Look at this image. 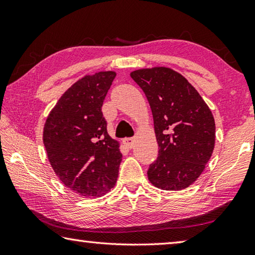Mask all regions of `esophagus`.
<instances>
[{
    "instance_id": "34e87169",
    "label": "esophagus",
    "mask_w": 255,
    "mask_h": 255,
    "mask_svg": "<svg viewBox=\"0 0 255 255\" xmlns=\"http://www.w3.org/2000/svg\"><path fill=\"white\" fill-rule=\"evenodd\" d=\"M124 144L126 145L128 148H132L133 144H135V139H133V138H125Z\"/></svg>"
}]
</instances>
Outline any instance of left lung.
<instances>
[{"label": "left lung", "instance_id": "left-lung-1", "mask_svg": "<svg viewBox=\"0 0 255 255\" xmlns=\"http://www.w3.org/2000/svg\"><path fill=\"white\" fill-rule=\"evenodd\" d=\"M130 76L147 98L158 144V157L147 171L149 182L167 191L188 188L214 152L211 110L188 80L172 68H140Z\"/></svg>", "mask_w": 255, "mask_h": 255}]
</instances>
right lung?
I'll return each instance as SVG.
<instances>
[{
  "instance_id": "right-lung-1",
  "label": "right lung",
  "mask_w": 255,
  "mask_h": 255,
  "mask_svg": "<svg viewBox=\"0 0 255 255\" xmlns=\"http://www.w3.org/2000/svg\"><path fill=\"white\" fill-rule=\"evenodd\" d=\"M116 72L85 75L60 97L46 119L42 139L55 174L85 198L106 195L117 182L123 154L107 130L101 108Z\"/></svg>"
}]
</instances>
